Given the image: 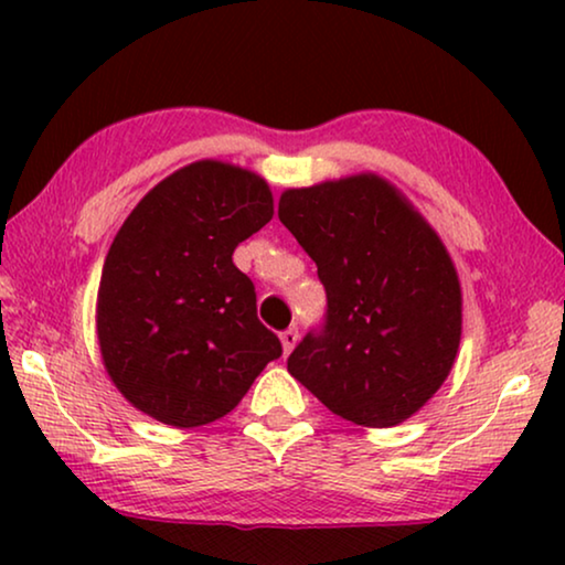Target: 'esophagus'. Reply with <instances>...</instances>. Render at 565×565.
Wrapping results in <instances>:
<instances>
[{"label":"esophagus","instance_id":"obj_1","mask_svg":"<svg viewBox=\"0 0 565 565\" xmlns=\"http://www.w3.org/2000/svg\"><path fill=\"white\" fill-rule=\"evenodd\" d=\"M280 342H282V352H285V354H290L292 350H296V344H298V329H288V331H282V334H280Z\"/></svg>","mask_w":565,"mask_h":565}]
</instances>
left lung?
Instances as JSON below:
<instances>
[{
  "label": "left lung",
  "mask_w": 565,
  "mask_h": 565,
  "mask_svg": "<svg viewBox=\"0 0 565 565\" xmlns=\"http://www.w3.org/2000/svg\"><path fill=\"white\" fill-rule=\"evenodd\" d=\"M277 215L319 267L329 316L288 373L360 427H396L450 375L462 334L455 262L396 184L360 172L282 190Z\"/></svg>",
  "instance_id": "1"
}]
</instances>
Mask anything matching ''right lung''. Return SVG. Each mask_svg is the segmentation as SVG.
Returning a JSON list of instances; mask_svg holds the SVG:
<instances>
[{"label": "right lung", "mask_w": 565, "mask_h": 565, "mask_svg": "<svg viewBox=\"0 0 565 565\" xmlns=\"http://www.w3.org/2000/svg\"><path fill=\"white\" fill-rule=\"evenodd\" d=\"M273 213L265 177L221 159L177 169L130 211L105 257L95 323L105 373L138 412L203 427L280 358L234 265L236 246Z\"/></svg>", "instance_id": "1"}]
</instances>
